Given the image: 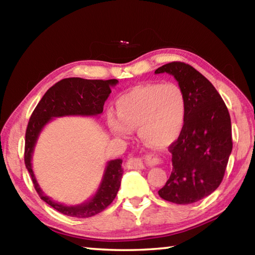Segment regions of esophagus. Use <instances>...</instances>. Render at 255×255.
<instances>
[{"instance_id":"34e87169","label":"esophagus","mask_w":255,"mask_h":255,"mask_svg":"<svg viewBox=\"0 0 255 255\" xmlns=\"http://www.w3.org/2000/svg\"><path fill=\"white\" fill-rule=\"evenodd\" d=\"M146 161H147L148 165H156L159 163V159L154 155L146 156ZM127 166L128 169L131 170H143L145 169V163L141 157H130L127 161Z\"/></svg>"}]
</instances>
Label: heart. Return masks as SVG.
<instances>
[{
	"mask_svg": "<svg viewBox=\"0 0 255 255\" xmlns=\"http://www.w3.org/2000/svg\"><path fill=\"white\" fill-rule=\"evenodd\" d=\"M116 112H107V125L118 137H128L132 129L146 144L164 147L173 144L183 131L188 103L174 83L136 86L116 100Z\"/></svg>",
	"mask_w": 255,
	"mask_h": 255,
	"instance_id": "b5f03b06",
	"label": "heart"
}]
</instances>
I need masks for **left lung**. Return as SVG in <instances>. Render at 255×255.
I'll return each instance as SVG.
<instances>
[{"label": "left lung", "mask_w": 255, "mask_h": 255, "mask_svg": "<svg viewBox=\"0 0 255 255\" xmlns=\"http://www.w3.org/2000/svg\"><path fill=\"white\" fill-rule=\"evenodd\" d=\"M161 73L178 81L188 115L182 133L169 147L173 167L158 195L173 204H193L223 181L233 148L230 112L215 86L192 66L172 62L155 71Z\"/></svg>", "instance_id": "8db88e82"}]
</instances>
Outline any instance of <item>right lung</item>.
I'll list each match as a JSON object with an SVG mask.
<instances>
[{
  "instance_id": "1",
  "label": "right lung",
  "mask_w": 255,
  "mask_h": 255,
  "mask_svg": "<svg viewBox=\"0 0 255 255\" xmlns=\"http://www.w3.org/2000/svg\"><path fill=\"white\" fill-rule=\"evenodd\" d=\"M118 80H85L68 77L59 81L45 93L33 110L25 131L24 164L31 176L33 187L46 204L59 213L76 218H88L105 210L117 196L123 178V159L107 163L101 183L96 195L81 205L67 206L45 195L32 171V155L40 132L51 119L64 116H98L103 111L105 102L110 96L111 88Z\"/></svg>"
}]
</instances>
